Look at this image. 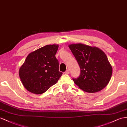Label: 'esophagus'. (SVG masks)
Listing matches in <instances>:
<instances>
[{"instance_id":"34e87169","label":"esophagus","mask_w":127,"mask_h":127,"mask_svg":"<svg viewBox=\"0 0 127 127\" xmlns=\"http://www.w3.org/2000/svg\"><path fill=\"white\" fill-rule=\"evenodd\" d=\"M64 73H65V74H69V73H70V71H69V70H66V71H65V72Z\"/></svg>"}]
</instances>
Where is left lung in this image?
I'll return each mask as SVG.
<instances>
[{"label": "left lung", "instance_id": "obj_1", "mask_svg": "<svg viewBox=\"0 0 127 127\" xmlns=\"http://www.w3.org/2000/svg\"><path fill=\"white\" fill-rule=\"evenodd\" d=\"M69 47L80 68L74 83L83 91L95 93L102 90L109 82L112 67L106 55L99 48L82 43L71 44Z\"/></svg>", "mask_w": 127, "mask_h": 127}]
</instances>
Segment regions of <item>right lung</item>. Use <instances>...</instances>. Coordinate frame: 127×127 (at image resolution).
Here are the masks:
<instances>
[{
  "label": "right lung",
  "mask_w": 127,
  "mask_h": 127,
  "mask_svg": "<svg viewBox=\"0 0 127 127\" xmlns=\"http://www.w3.org/2000/svg\"><path fill=\"white\" fill-rule=\"evenodd\" d=\"M57 44H50L32 51L27 56L19 71L22 85L36 95L46 92L56 84L62 72L59 71L58 61L55 57Z\"/></svg>",
  "instance_id": "1"
}]
</instances>
